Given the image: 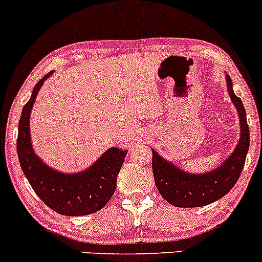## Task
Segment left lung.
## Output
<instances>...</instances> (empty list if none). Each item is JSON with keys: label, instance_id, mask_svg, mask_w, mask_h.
Here are the masks:
<instances>
[{"label": "left lung", "instance_id": "obj_1", "mask_svg": "<svg viewBox=\"0 0 262 262\" xmlns=\"http://www.w3.org/2000/svg\"><path fill=\"white\" fill-rule=\"evenodd\" d=\"M228 93L240 120V139L233 154L216 168L205 173H189L164 160L152 149V170L158 192L169 204L179 208L204 207L223 198L239 179L249 151L250 134L242 99L233 90V81L225 75Z\"/></svg>", "mask_w": 262, "mask_h": 262}]
</instances>
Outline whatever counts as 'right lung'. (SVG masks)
<instances>
[{"mask_svg": "<svg viewBox=\"0 0 262 262\" xmlns=\"http://www.w3.org/2000/svg\"><path fill=\"white\" fill-rule=\"evenodd\" d=\"M52 74L48 73L38 81L22 110L17 137L20 168L37 195L51 209L68 216L89 215L104 208L113 196L127 151L111 147L89 168L76 173L59 172L38 157L32 146L29 117L38 92Z\"/></svg>", "mask_w": 262, "mask_h": 262, "instance_id": "right-lung-1", "label": "right lung"}]
</instances>
